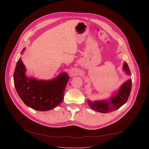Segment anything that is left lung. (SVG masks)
Masks as SVG:
<instances>
[{"mask_svg":"<svg viewBox=\"0 0 149 149\" xmlns=\"http://www.w3.org/2000/svg\"><path fill=\"white\" fill-rule=\"evenodd\" d=\"M123 70L127 75H130V70L126 61L124 62ZM132 88V80L125 81L120 88L113 93V95L107 99L91 101L88 100L89 106L93 111L101 113H109L118 109L127 102Z\"/></svg>","mask_w":149,"mask_h":149,"instance_id":"left-lung-1","label":"left lung"}]
</instances>
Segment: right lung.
Returning <instances> with one entry per match:
<instances>
[{
  "mask_svg": "<svg viewBox=\"0 0 149 149\" xmlns=\"http://www.w3.org/2000/svg\"><path fill=\"white\" fill-rule=\"evenodd\" d=\"M24 48L21 52L25 51ZM26 69L20 57L14 73L15 88L19 97L27 106L38 111H47L59 105L70 77L62 72L54 79L37 80L26 75Z\"/></svg>",
  "mask_w": 149,
  "mask_h": 149,
  "instance_id": "right-lung-1",
  "label": "right lung"
}]
</instances>
